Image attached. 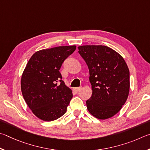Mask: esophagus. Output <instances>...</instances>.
Returning <instances> with one entry per match:
<instances>
[{"instance_id": "34e87169", "label": "esophagus", "mask_w": 150, "mask_h": 150, "mask_svg": "<svg viewBox=\"0 0 150 150\" xmlns=\"http://www.w3.org/2000/svg\"><path fill=\"white\" fill-rule=\"evenodd\" d=\"M81 88H81V87L74 88V91H75V92H76V93H77L78 91H79L80 90H81Z\"/></svg>"}]
</instances>
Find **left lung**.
Instances as JSON below:
<instances>
[{"instance_id":"8db88e82","label":"left lung","mask_w":150,"mask_h":150,"mask_svg":"<svg viewBox=\"0 0 150 150\" xmlns=\"http://www.w3.org/2000/svg\"><path fill=\"white\" fill-rule=\"evenodd\" d=\"M87 64L92 96L86 101L89 112L99 119L116 115L124 105L130 89V72L120 55L104 45L78 47Z\"/></svg>"}]
</instances>
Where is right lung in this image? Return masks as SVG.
<instances>
[{
	"label": "right lung",
	"mask_w": 150,
	"mask_h": 150,
	"mask_svg": "<svg viewBox=\"0 0 150 150\" xmlns=\"http://www.w3.org/2000/svg\"><path fill=\"white\" fill-rule=\"evenodd\" d=\"M76 47L60 46L43 49L29 60L21 79V90L33 113L45 121L62 117L72 98L59 70Z\"/></svg>",
	"instance_id": "right-lung-1"
}]
</instances>
